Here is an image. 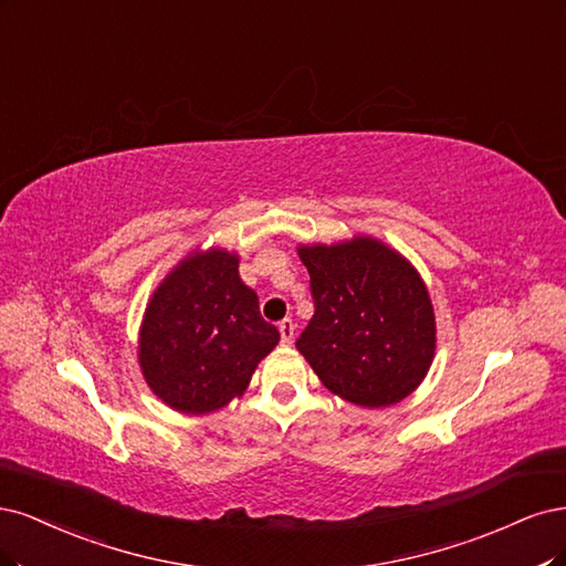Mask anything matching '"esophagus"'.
I'll return each mask as SVG.
<instances>
[{
  "mask_svg": "<svg viewBox=\"0 0 566 566\" xmlns=\"http://www.w3.org/2000/svg\"><path fill=\"white\" fill-rule=\"evenodd\" d=\"M294 332H296V324H294V319H282L280 322V336H282V343H286V345H291V340H294Z\"/></svg>",
  "mask_w": 566,
  "mask_h": 566,
  "instance_id": "1",
  "label": "esophagus"
}]
</instances>
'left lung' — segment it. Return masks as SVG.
<instances>
[{"mask_svg": "<svg viewBox=\"0 0 566 566\" xmlns=\"http://www.w3.org/2000/svg\"><path fill=\"white\" fill-rule=\"evenodd\" d=\"M315 315L296 340L324 388L367 409L402 402L434 357V310L402 253L374 237L298 247Z\"/></svg>", "mask_w": 566, "mask_h": 566, "instance_id": "1", "label": "left lung"}]
</instances>
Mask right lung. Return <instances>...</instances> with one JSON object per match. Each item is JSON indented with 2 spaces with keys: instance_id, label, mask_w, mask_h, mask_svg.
Masks as SVG:
<instances>
[{
  "instance_id": "1",
  "label": "right lung",
  "mask_w": 566,
  "mask_h": 566,
  "mask_svg": "<svg viewBox=\"0 0 566 566\" xmlns=\"http://www.w3.org/2000/svg\"><path fill=\"white\" fill-rule=\"evenodd\" d=\"M277 343L280 332L261 317L256 291L240 280V256L192 251L145 307L138 361L164 405L199 416L240 397Z\"/></svg>"
}]
</instances>
